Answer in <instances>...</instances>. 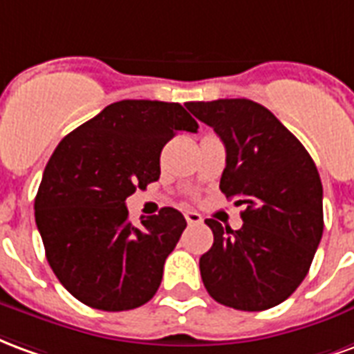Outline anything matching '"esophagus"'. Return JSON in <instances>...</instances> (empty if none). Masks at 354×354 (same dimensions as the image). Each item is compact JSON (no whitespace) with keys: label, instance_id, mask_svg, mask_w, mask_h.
Listing matches in <instances>:
<instances>
[{"label":"esophagus","instance_id":"34e87169","mask_svg":"<svg viewBox=\"0 0 354 354\" xmlns=\"http://www.w3.org/2000/svg\"><path fill=\"white\" fill-rule=\"evenodd\" d=\"M185 218H187V223L192 226V224H200L202 223V215H198L196 211H187L185 213Z\"/></svg>","mask_w":354,"mask_h":354}]
</instances>
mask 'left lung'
Listing matches in <instances>:
<instances>
[{
    "instance_id": "1",
    "label": "left lung",
    "mask_w": 354,
    "mask_h": 354,
    "mask_svg": "<svg viewBox=\"0 0 354 354\" xmlns=\"http://www.w3.org/2000/svg\"><path fill=\"white\" fill-rule=\"evenodd\" d=\"M226 147L221 190L245 203L243 226L215 218L213 247L200 259L209 296L239 311L279 306L300 286L321 243L322 185L317 166L272 111L251 100L190 102Z\"/></svg>"
}]
</instances>
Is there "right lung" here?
Masks as SVG:
<instances>
[{"instance_id":"1","label":"right lung","mask_w":354,"mask_h":354,"mask_svg":"<svg viewBox=\"0 0 354 354\" xmlns=\"http://www.w3.org/2000/svg\"><path fill=\"white\" fill-rule=\"evenodd\" d=\"M198 122L179 103L122 100L62 139L35 196V224L54 275L102 311L143 306L158 290L164 262L187 221L160 209L141 226L126 198L160 177V152Z\"/></svg>"}]
</instances>
